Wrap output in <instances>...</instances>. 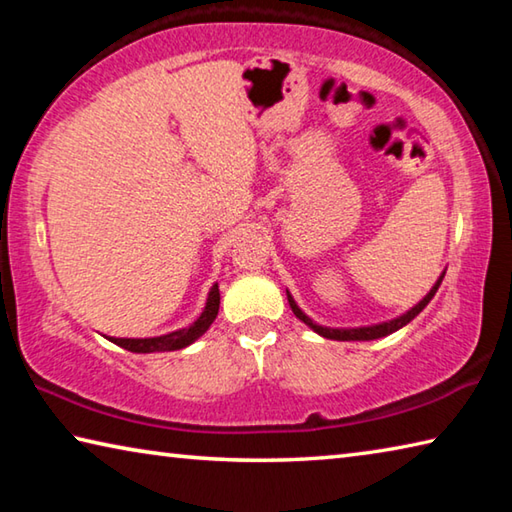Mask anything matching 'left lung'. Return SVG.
<instances>
[{
	"mask_svg": "<svg viewBox=\"0 0 512 512\" xmlns=\"http://www.w3.org/2000/svg\"><path fill=\"white\" fill-rule=\"evenodd\" d=\"M443 277H445V275H440V280H438L436 284H433V289L427 293V296H424L411 311H406L404 316L395 318V320H388V323H381V325H372V327L332 329V327L316 325L314 320H311L309 316L302 314L300 307L296 305V302H293L289 291H287V298H289V305H291V309H293V314H296V316L302 320V323H307L311 329H314V332H318L320 336H325V339H334V341H372V339H381V336L393 334V332H397V329H400V327H404L406 323H411V320H413L415 316H418L424 307L429 305V300H431L433 296H436V291H438V287H440V282H443Z\"/></svg>",
	"mask_w": 512,
	"mask_h": 512,
	"instance_id": "left-lung-1",
	"label": "left lung"
}]
</instances>
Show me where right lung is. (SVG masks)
Returning <instances> with one entry per match:
<instances>
[{"mask_svg":"<svg viewBox=\"0 0 512 512\" xmlns=\"http://www.w3.org/2000/svg\"><path fill=\"white\" fill-rule=\"evenodd\" d=\"M219 302H221L219 284H214L210 296H207V305L203 309V314L196 318L194 325H189L185 329H178V332L164 334V336H153V339H110V341L119 345V348H124L128 352H137V354L187 348L189 343H194L198 336H203L207 329H210L216 314H219Z\"/></svg>","mask_w":512,"mask_h":512,"instance_id":"obj_1","label":"right lung"}]
</instances>
